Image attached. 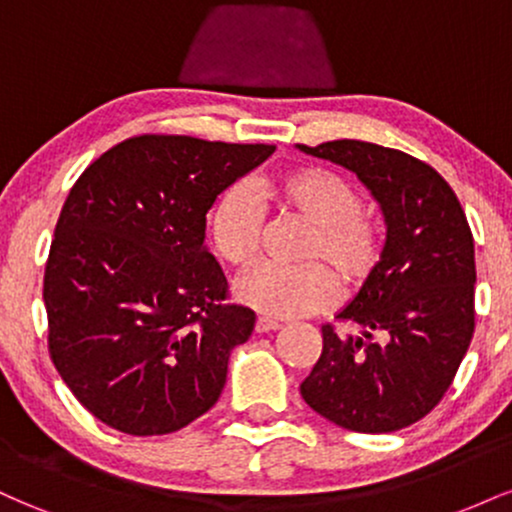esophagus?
Returning <instances> with one entry per match:
<instances>
[{
    "label": "esophagus",
    "mask_w": 512,
    "mask_h": 512,
    "mask_svg": "<svg viewBox=\"0 0 512 512\" xmlns=\"http://www.w3.org/2000/svg\"><path fill=\"white\" fill-rule=\"evenodd\" d=\"M279 322L276 320H272V317H257V322H255V332H260V334H264V332H274V330H279Z\"/></svg>",
    "instance_id": "esophagus-1"
}]
</instances>
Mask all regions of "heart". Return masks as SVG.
I'll return each mask as SVG.
<instances>
[{
	"label": "heart",
	"instance_id": "b5f03b06",
	"mask_svg": "<svg viewBox=\"0 0 512 512\" xmlns=\"http://www.w3.org/2000/svg\"><path fill=\"white\" fill-rule=\"evenodd\" d=\"M260 195L276 214L308 226L298 267L262 264L245 274L238 296L267 317H303L330 308L339 284L358 291L378 274L385 257V223L361 204V192L344 175L320 166L281 170L262 182ZM262 211L245 185L223 192L209 219L216 255L248 267L262 245Z\"/></svg>",
	"mask_w": 512,
	"mask_h": 512
}]
</instances>
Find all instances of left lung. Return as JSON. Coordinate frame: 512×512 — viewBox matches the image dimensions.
I'll return each mask as SVG.
<instances>
[{
  "label": "left lung",
  "instance_id": "1",
  "mask_svg": "<svg viewBox=\"0 0 512 512\" xmlns=\"http://www.w3.org/2000/svg\"><path fill=\"white\" fill-rule=\"evenodd\" d=\"M305 154L354 170L383 207L385 257L339 322L322 327V354L301 383L310 409L356 433L416 424L443 399L474 334V238L460 199L426 161L358 139Z\"/></svg>",
  "mask_w": 512,
  "mask_h": 512
}]
</instances>
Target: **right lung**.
I'll return each mask as SVG.
<instances>
[{"mask_svg":"<svg viewBox=\"0 0 512 512\" xmlns=\"http://www.w3.org/2000/svg\"><path fill=\"white\" fill-rule=\"evenodd\" d=\"M274 149L139 134L69 190L43 279L48 351L105 426L163 436L216 404L255 313L228 303L207 211Z\"/></svg>","mask_w":512,"mask_h":512,"instance_id":"add662e5","label":"right lung"}]
</instances>
